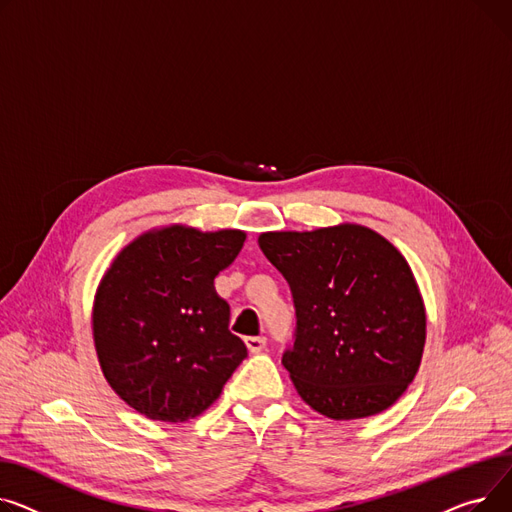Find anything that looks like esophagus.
Instances as JSON below:
<instances>
[{
  "instance_id": "obj_1",
  "label": "esophagus",
  "mask_w": 512,
  "mask_h": 512,
  "mask_svg": "<svg viewBox=\"0 0 512 512\" xmlns=\"http://www.w3.org/2000/svg\"><path fill=\"white\" fill-rule=\"evenodd\" d=\"M246 347H248L250 353H260L266 347V339L264 337H248Z\"/></svg>"
}]
</instances>
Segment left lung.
<instances>
[{
	"mask_svg": "<svg viewBox=\"0 0 512 512\" xmlns=\"http://www.w3.org/2000/svg\"><path fill=\"white\" fill-rule=\"evenodd\" d=\"M258 244L293 293L283 366L302 401L335 422L393 405L426 345L424 297L399 248L359 223L266 231Z\"/></svg>",
	"mask_w": 512,
	"mask_h": 512,
	"instance_id": "obj_1",
	"label": "left lung"
}]
</instances>
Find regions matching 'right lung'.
Instances as JSON below:
<instances>
[{
  "label": "right lung",
  "mask_w": 512,
  "mask_h": 512,
  "mask_svg": "<svg viewBox=\"0 0 512 512\" xmlns=\"http://www.w3.org/2000/svg\"><path fill=\"white\" fill-rule=\"evenodd\" d=\"M246 242L242 229L153 227L117 252L93 302V341L113 393L140 415L184 424L213 405L244 341L229 333L215 277Z\"/></svg>",
  "instance_id": "1"
}]
</instances>
